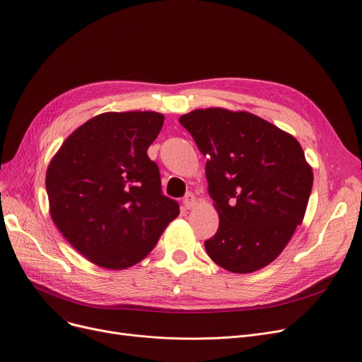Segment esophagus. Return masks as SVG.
<instances>
[{
    "label": "esophagus",
    "instance_id": "obj_1",
    "mask_svg": "<svg viewBox=\"0 0 362 362\" xmlns=\"http://www.w3.org/2000/svg\"><path fill=\"white\" fill-rule=\"evenodd\" d=\"M183 205H185V208H187V210H191V208H194L197 205L195 195L191 194V192L186 194V197L183 198Z\"/></svg>",
    "mask_w": 362,
    "mask_h": 362
}]
</instances>
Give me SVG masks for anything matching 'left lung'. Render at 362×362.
Segmentation results:
<instances>
[{"instance_id": "8db88e82", "label": "left lung", "mask_w": 362, "mask_h": 362, "mask_svg": "<svg viewBox=\"0 0 362 362\" xmlns=\"http://www.w3.org/2000/svg\"><path fill=\"white\" fill-rule=\"evenodd\" d=\"M205 156L220 223L205 250L220 267L252 273L274 261L302 223L313 170L299 142L251 112L195 110L179 119Z\"/></svg>"}]
</instances>
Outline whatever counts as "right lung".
Instances as JSON below:
<instances>
[{
    "mask_svg": "<svg viewBox=\"0 0 362 362\" xmlns=\"http://www.w3.org/2000/svg\"><path fill=\"white\" fill-rule=\"evenodd\" d=\"M154 111L104 112L76 129L47 170L51 217L90 262L120 270L145 258L177 201L163 195L146 151L163 127Z\"/></svg>",
    "mask_w": 362,
    "mask_h": 362,
    "instance_id": "right-lung-1",
    "label": "right lung"
}]
</instances>
